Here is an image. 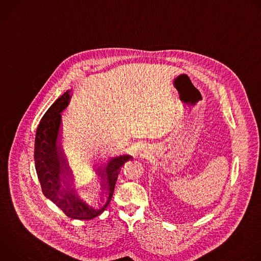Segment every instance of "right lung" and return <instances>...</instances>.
<instances>
[{
  "mask_svg": "<svg viewBox=\"0 0 261 261\" xmlns=\"http://www.w3.org/2000/svg\"><path fill=\"white\" fill-rule=\"evenodd\" d=\"M71 99V90L65 92L40 121L35 137L34 160L42 192L69 218L91 220L99 216L109 204L121 167L131 159L129 155L109 157L99 167L103 178V193L100 201L87 203L82 195L72 188L71 171L62 151L60 139L62 113Z\"/></svg>",
  "mask_w": 261,
  "mask_h": 261,
  "instance_id": "obj_1",
  "label": "right lung"
}]
</instances>
